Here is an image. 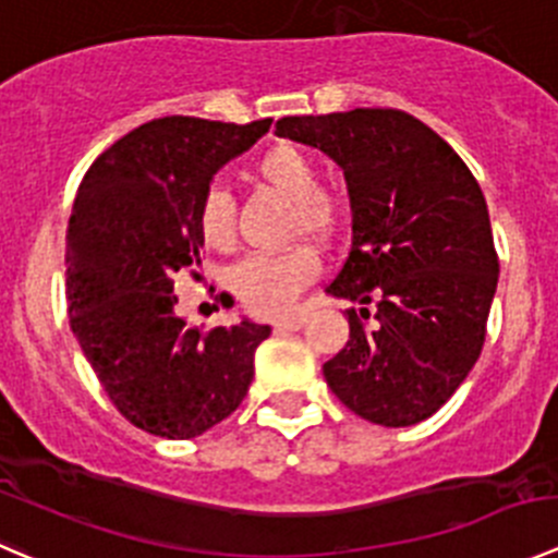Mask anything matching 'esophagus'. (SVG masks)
I'll list each match as a JSON object with an SVG mask.
<instances>
[{
  "mask_svg": "<svg viewBox=\"0 0 558 558\" xmlns=\"http://www.w3.org/2000/svg\"><path fill=\"white\" fill-rule=\"evenodd\" d=\"M303 323H306V317L295 312V314H284V317H279L277 323H274V328H277V330H298Z\"/></svg>",
  "mask_w": 558,
  "mask_h": 558,
  "instance_id": "obj_1",
  "label": "esophagus"
}]
</instances>
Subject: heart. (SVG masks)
I'll return each instance as SVG.
<instances>
[{
  "instance_id": "obj_1",
  "label": "heart",
  "mask_w": 558,
  "mask_h": 558,
  "mask_svg": "<svg viewBox=\"0 0 558 558\" xmlns=\"http://www.w3.org/2000/svg\"><path fill=\"white\" fill-rule=\"evenodd\" d=\"M257 181L292 201L290 235L328 244L344 228V197L319 186V168L306 148L295 143H274L252 165ZM197 230L208 250L230 252L239 241L235 201L225 186L211 184L197 206ZM319 255L301 244L284 252H257L235 266L230 284L235 295L257 314H281L295 303L301 290L317 279Z\"/></svg>"
}]
</instances>
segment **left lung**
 Instances as JSON below:
<instances>
[{
	"label": "left lung",
	"mask_w": 558,
	"mask_h": 558,
	"mask_svg": "<svg viewBox=\"0 0 558 558\" xmlns=\"http://www.w3.org/2000/svg\"><path fill=\"white\" fill-rule=\"evenodd\" d=\"M277 135L328 154L350 190L352 250L325 290L363 308H347L350 339L323 366L325 383L363 421L415 426L459 390L485 344L499 257L483 190L404 110L284 116Z\"/></svg>",
	"instance_id": "obj_1"
}]
</instances>
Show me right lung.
I'll use <instances>...</instances> for the list:
<instances>
[{
    "mask_svg": "<svg viewBox=\"0 0 558 558\" xmlns=\"http://www.w3.org/2000/svg\"><path fill=\"white\" fill-rule=\"evenodd\" d=\"M271 130L165 116L105 148L86 170L68 228L70 328L116 410L165 439L201 437L233 415L268 325L190 328L173 277H197V206L211 175ZM225 295V292H222Z\"/></svg>",
    "mask_w": 558,
    "mask_h": 558,
    "instance_id": "add662e5",
    "label": "right lung"
}]
</instances>
